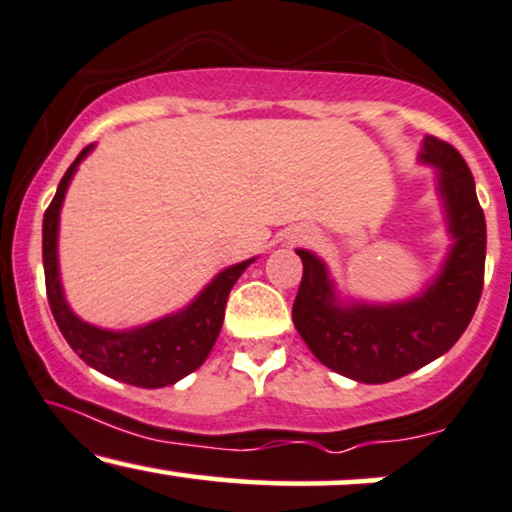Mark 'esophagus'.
Instances as JSON below:
<instances>
[{"instance_id": "obj_1", "label": "esophagus", "mask_w": 512, "mask_h": 512, "mask_svg": "<svg viewBox=\"0 0 512 512\" xmlns=\"http://www.w3.org/2000/svg\"><path fill=\"white\" fill-rule=\"evenodd\" d=\"M310 236H307V231H300V233H293L291 236V243H303V240H307Z\"/></svg>"}]
</instances>
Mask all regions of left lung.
<instances>
[{
	"mask_svg": "<svg viewBox=\"0 0 512 512\" xmlns=\"http://www.w3.org/2000/svg\"><path fill=\"white\" fill-rule=\"evenodd\" d=\"M417 162L434 169L451 238L441 269L420 293L396 303L341 298L322 257L295 250L303 260L295 329L322 365L360 384H386L448 353L482 295L486 221L470 169L455 147L432 135L422 140Z\"/></svg>",
	"mask_w": 512,
	"mask_h": 512,
	"instance_id": "1",
	"label": "left lung"
}]
</instances>
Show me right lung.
Returning <instances> with one entry per match:
<instances>
[{"label":"right lung","instance_id":"obj_1","mask_svg":"<svg viewBox=\"0 0 512 512\" xmlns=\"http://www.w3.org/2000/svg\"><path fill=\"white\" fill-rule=\"evenodd\" d=\"M92 150L95 145L85 147L76 162L69 166L42 219V264H45L49 307L66 343L85 365L123 384L140 386V389H162L188 377L207 360L224 324L226 300H229L233 283L255 262V257L221 269L186 307L159 317L155 322L114 331L80 319L66 303L64 286H61L59 214L78 164Z\"/></svg>","mask_w":512,"mask_h":512}]
</instances>
